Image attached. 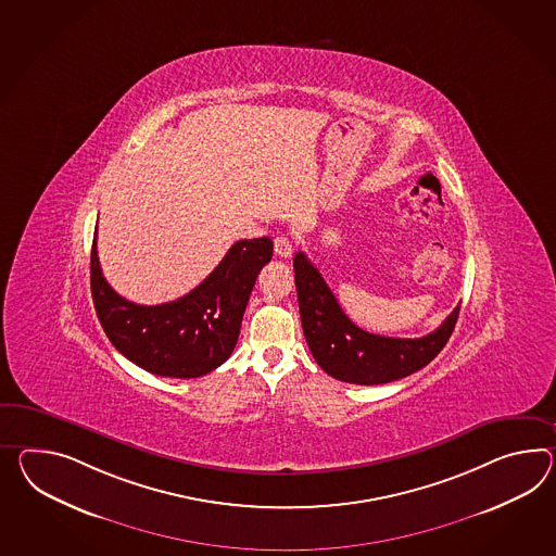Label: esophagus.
I'll use <instances>...</instances> for the list:
<instances>
[{"label":"esophagus","instance_id":"esophagus-1","mask_svg":"<svg viewBox=\"0 0 556 556\" xmlns=\"http://www.w3.org/2000/svg\"><path fill=\"white\" fill-rule=\"evenodd\" d=\"M273 249H275V255L281 258L291 257V253H293V244H291V241H289L285 235L275 237Z\"/></svg>","mask_w":556,"mask_h":556}]
</instances>
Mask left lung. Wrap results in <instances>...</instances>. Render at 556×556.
<instances>
[{
    "instance_id": "left-lung-1",
    "label": "left lung",
    "mask_w": 556,
    "mask_h": 556,
    "mask_svg": "<svg viewBox=\"0 0 556 556\" xmlns=\"http://www.w3.org/2000/svg\"><path fill=\"white\" fill-rule=\"evenodd\" d=\"M293 269L305 341L319 367L339 381L379 386L406 378L442 352L458 321L460 305L447 315L442 326L424 338L374 336L355 326L343 313L321 273L303 251L295 253Z\"/></svg>"
}]
</instances>
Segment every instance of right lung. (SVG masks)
Wrapping results in <instances>:
<instances>
[{"mask_svg":"<svg viewBox=\"0 0 556 556\" xmlns=\"http://www.w3.org/2000/svg\"><path fill=\"white\" fill-rule=\"evenodd\" d=\"M269 237L237 241L203 283L163 305H136L104 279L92 243L90 285L96 315L112 345L163 378H201L229 359L258 271L271 261Z\"/></svg>","mask_w":556,"mask_h":556,"instance_id":"obj_1","label":"right lung"}]
</instances>
